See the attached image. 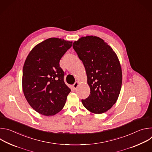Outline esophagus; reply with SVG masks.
I'll list each match as a JSON object with an SVG mask.
<instances>
[{
	"label": "esophagus",
	"mask_w": 152,
	"mask_h": 152,
	"mask_svg": "<svg viewBox=\"0 0 152 152\" xmlns=\"http://www.w3.org/2000/svg\"><path fill=\"white\" fill-rule=\"evenodd\" d=\"M79 84V82L78 81H76V82L73 84V89H74V90H76Z\"/></svg>",
	"instance_id": "1"
}]
</instances>
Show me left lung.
<instances>
[{
  "instance_id": "1",
  "label": "left lung",
  "mask_w": 152,
  "mask_h": 152,
  "mask_svg": "<svg viewBox=\"0 0 152 152\" xmlns=\"http://www.w3.org/2000/svg\"><path fill=\"white\" fill-rule=\"evenodd\" d=\"M73 48L83 64L90 88V96L82 103L92 113H104L116 103L120 93L122 71L118 58L103 39L96 36L81 37Z\"/></svg>"
}]
</instances>
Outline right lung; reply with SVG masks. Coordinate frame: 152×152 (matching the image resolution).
I'll return each instance as SVG.
<instances>
[{
	"label": "right lung",
	"instance_id": "obj_1",
	"mask_svg": "<svg viewBox=\"0 0 152 152\" xmlns=\"http://www.w3.org/2000/svg\"><path fill=\"white\" fill-rule=\"evenodd\" d=\"M72 41L50 38L36 45L23 69L22 88L26 100L40 114L53 115L64 107L71 91L64 81L59 61Z\"/></svg>",
	"mask_w": 152,
	"mask_h": 152
}]
</instances>
